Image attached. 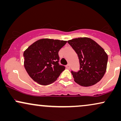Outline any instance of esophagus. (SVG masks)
<instances>
[{
    "instance_id": "obj_1",
    "label": "esophagus",
    "mask_w": 121,
    "mask_h": 121,
    "mask_svg": "<svg viewBox=\"0 0 121 121\" xmlns=\"http://www.w3.org/2000/svg\"><path fill=\"white\" fill-rule=\"evenodd\" d=\"M66 68H67L68 69H70V65H69V64H68L66 65Z\"/></svg>"
}]
</instances>
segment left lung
I'll return each instance as SVG.
<instances>
[{
    "label": "left lung",
    "instance_id": "1",
    "mask_svg": "<svg viewBox=\"0 0 121 121\" xmlns=\"http://www.w3.org/2000/svg\"><path fill=\"white\" fill-rule=\"evenodd\" d=\"M77 54L80 70L72 71L74 81L82 86H90L99 82L107 68L108 56L104 49L89 37H79L68 40Z\"/></svg>",
    "mask_w": 121,
    "mask_h": 121
}]
</instances>
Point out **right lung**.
<instances>
[{
	"label": "right lung",
	"mask_w": 121,
	"mask_h": 121,
	"mask_svg": "<svg viewBox=\"0 0 121 121\" xmlns=\"http://www.w3.org/2000/svg\"><path fill=\"white\" fill-rule=\"evenodd\" d=\"M66 42L42 39L24 51L25 69L34 81L42 85H48L57 79L65 68L59 64V51Z\"/></svg>",
	"instance_id": "obj_1"
}]
</instances>
